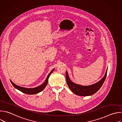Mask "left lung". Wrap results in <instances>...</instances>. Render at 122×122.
Segmentation results:
<instances>
[{
    "label": "left lung",
    "mask_w": 122,
    "mask_h": 122,
    "mask_svg": "<svg viewBox=\"0 0 122 122\" xmlns=\"http://www.w3.org/2000/svg\"><path fill=\"white\" fill-rule=\"evenodd\" d=\"M107 70L108 68L106 70L104 76L101 80L94 84L88 86L81 85L72 82L70 80L68 72L66 71V78L67 84L71 92L77 95L81 96H86L93 95L96 93L102 85L107 75Z\"/></svg>",
    "instance_id": "8db88e82"
}]
</instances>
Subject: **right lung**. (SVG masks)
Returning a JSON list of instances; mask_svg holds the SVG:
<instances>
[{
	"label": "right lung",
	"instance_id": "right-lung-1",
	"mask_svg": "<svg viewBox=\"0 0 122 122\" xmlns=\"http://www.w3.org/2000/svg\"><path fill=\"white\" fill-rule=\"evenodd\" d=\"M54 69H53L51 71V72L48 74L46 80L40 86L36 87L35 88H25V87H21L19 85H16V84H15L14 82H13L11 80L10 81L12 83V84L13 85V86L17 89H18V90L21 91V92L25 93L26 94H35L38 93H39L40 92H41L46 86V85L48 84V79L49 78L50 76V75L51 74V73L53 71Z\"/></svg>",
	"mask_w": 122,
	"mask_h": 122
}]
</instances>
